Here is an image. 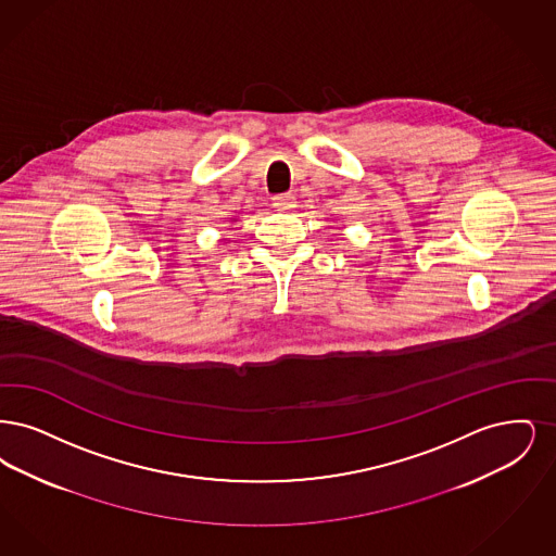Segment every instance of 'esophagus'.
<instances>
[{
  "label": "esophagus",
  "mask_w": 556,
  "mask_h": 556,
  "mask_svg": "<svg viewBox=\"0 0 556 556\" xmlns=\"http://www.w3.org/2000/svg\"><path fill=\"white\" fill-rule=\"evenodd\" d=\"M271 205H274L276 210H280V212H289V210H292V207L296 205V197L290 193L276 194V197L271 199Z\"/></svg>",
  "instance_id": "obj_1"
}]
</instances>
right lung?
<instances>
[{"label":"right lung","mask_w":556,"mask_h":556,"mask_svg":"<svg viewBox=\"0 0 556 556\" xmlns=\"http://www.w3.org/2000/svg\"><path fill=\"white\" fill-rule=\"evenodd\" d=\"M232 219H235V217H232Z\"/></svg>","instance_id":"1"}]
</instances>
